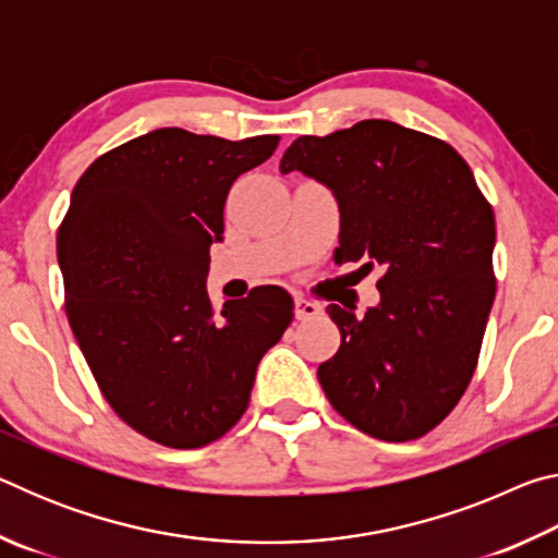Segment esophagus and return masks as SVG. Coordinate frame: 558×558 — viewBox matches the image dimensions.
<instances>
[{"label": "esophagus", "instance_id": "1", "mask_svg": "<svg viewBox=\"0 0 558 558\" xmlns=\"http://www.w3.org/2000/svg\"><path fill=\"white\" fill-rule=\"evenodd\" d=\"M323 313V307L315 305V302H310L305 298H295V317L298 319H313Z\"/></svg>", "mask_w": 558, "mask_h": 558}]
</instances>
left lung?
<instances>
[{"instance_id":"1","label":"left lung","mask_w":558,"mask_h":558,"mask_svg":"<svg viewBox=\"0 0 558 558\" xmlns=\"http://www.w3.org/2000/svg\"><path fill=\"white\" fill-rule=\"evenodd\" d=\"M335 194V263L384 268L379 305H329L342 335L317 379L339 415L379 440L426 436L475 372L495 302V214L470 167L438 137L391 120L302 135L280 159Z\"/></svg>"}]
</instances>
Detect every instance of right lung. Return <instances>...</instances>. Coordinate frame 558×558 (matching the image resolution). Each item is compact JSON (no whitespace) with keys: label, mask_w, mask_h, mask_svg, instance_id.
Listing matches in <instances>:
<instances>
[{"label":"right lung","mask_w":558,"mask_h":558,"mask_svg":"<svg viewBox=\"0 0 558 558\" xmlns=\"http://www.w3.org/2000/svg\"><path fill=\"white\" fill-rule=\"evenodd\" d=\"M278 143L159 128L98 157L73 186L56 241L65 315L112 411L167 448L231 430L263 354L292 323L278 286L221 313L206 292L229 189Z\"/></svg>","instance_id":"right-lung-1"}]
</instances>
